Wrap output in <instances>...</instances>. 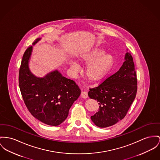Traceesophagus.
Here are the masks:
<instances>
[{"mask_svg":"<svg viewBox=\"0 0 160 160\" xmlns=\"http://www.w3.org/2000/svg\"><path fill=\"white\" fill-rule=\"evenodd\" d=\"M81 96L82 98L85 99V98H87L88 97V93L86 92H81Z\"/></svg>","mask_w":160,"mask_h":160,"instance_id":"esophagus-1","label":"esophagus"}]
</instances>
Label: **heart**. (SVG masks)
<instances>
[{
    "label": "heart",
    "instance_id": "obj_1",
    "mask_svg": "<svg viewBox=\"0 0 160 160\" xmlns=\"http://www.w3.org/2000/svg\"><path fill=\"white\" fill-rule=\"evenodd\" d=\"M99 48H95L87 51L78 57V61L87 65L85 75L87 79L92 82H97L101 80L112 67L113 63V57ZM75 71L79 70V66L75 62L71 64Z\"/></svg>",
    "mask_w": 160,
    "mask_h": 160
}]
</instances>
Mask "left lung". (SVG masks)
Listing matches in <instances>:
<instances>
[{"label":"left lung","instance_id":"8db88e82","mask_svg":"<svg viewBox=\"0 0 160 160\" xmlns=\"http://www.w3.org/2000/svg\"><path fill=\"white\" fill-rule=\"evenodd\" d=\"M120 69L99 85L90 88L91 99L98 102L99 108L91 119L96 126L107 128L122 119L137 92V78L133 58L129 53Z\"/></svg>","mask_w":160,"mask_h":160}]
</instances>
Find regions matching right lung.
<instances>
[{
    "mask_svg": "<svg viewBox=\"0 0 160 160\" xmlns=\"http://www.w3.org/2000/svg\"><path fill=\"white\" fill-rule=\"evenodd\" d=\"M32 47L29 46L25 50L19 68V85L22 98L34 117L45 124L56 126L67 118L81 90L74 81L62 76L57 70L43 78L32 75L28 68Z\"/></svg>",
    "mask_w": 160,
    "mask_h": 160,
    "instance_id": "right-lung-1",
    "label": "right lung"
}]
</instances>
